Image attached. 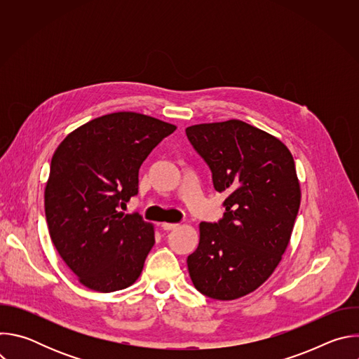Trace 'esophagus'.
I'll use <instances>...</instances> for the list:
<instances>
[{"label": "esophagus", "mask_w": 359, "mask_h": 359, "mask_svg": "<svg viewBox=\"0 0 359 359\" xmlns=\"http://www.w3.org/2000/svg\"><path fill=\"white\" fill-rule=\"evenodd\" d=\"M161 226H162V229H163V230L169 231V230H175V229H177V226H179V224H176V223H162Z\"/></svg>", "instance_id": "esophagus-1"}]
</instances>
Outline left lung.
I'll return each mask as SVG.
<instances>
[{
    "label": "left lung",
    "mask_w": 359,
    "mask_h": 359,
    "mask_svg": "<svg viewBox=\"0 0 359 359\" xmlns=\"http://www.w3.org/2000/svg\"><path fill=\"white\" fill-rule=\"evenodd\" d=\"M186 135L215 189L229 194L224 217L200 223L189 274L201 294L237 299L270 278L288 247L301 201L294 158L280 139L238 119L193 125Z\"/></svg>",
    "instance_id": "1"
}]
</instances>
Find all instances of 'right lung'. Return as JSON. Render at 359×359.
Here are the masks:
<instances>
[{
	"label": "right lung",
	"instance_id": "right-lung-1",
	"mask_svg": "<svg viewBox=\"0 0 359 359\" xmlns=\"http://www.w3.org/2000/svg\"><path fill=\"white\" fill-rule=\"evenodd\" d=\"M176 126L136 112L99 116L57 147L45 186L50 240L78 281L97 292L132 285L155 244V227L121 212L139 169Z\"/></svg>",
	"mask_w": 359,
	"mask_h": 359
}]
</instances>
